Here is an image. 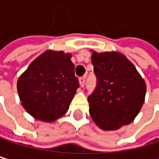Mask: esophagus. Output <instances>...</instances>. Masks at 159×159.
Listing matches in <instances>:
<instances>
[{"instance_id":"esophagus-1","label":"esophagus","mask_w":159,"mask_h":159,"mask_svg":"<svg viewBox=\"0 0 159 159\" xmlns=\"http://www.w3.org/2000/svg\"><path fill=\"white\" fill-rule=\"evenodd\" d=\"M85 81H86V78L85 77H80V78H79V83H80V86L81 87H84Z\"/></svg>"}]
</instances>
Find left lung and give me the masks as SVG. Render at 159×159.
Masks as SVG:
<instances>
[{
    "label": "left lung",
    "mask_w": 159,
    "mask_h": 159,
    "mask_svg": "<svg viewBox=\"0 0 159 159\" xmlns=\"http://www.w3.org/2000/svg\"><path fill=\"white\" fill-rule=\"evenodd\" d=\"M91 63L96 76V87L88 96L91 118L104 131L130 124L144 103L142 77L121 53L93 52Z\"/></svg>",
    "instance_id": "left-lung-1"
}]
</instances>
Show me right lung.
<instances>
[{
    "instance_id": "1",
    "label": "right lung",
    "mask_w": 159,
    "mask_h": 159,
    "mask_svg": "<svg viewBox=\"0 0 159 159\" xmlns=\"http://www.w3.org/2000/svg\"><path fill=\"white\" fill-rule=\"evenodd\" d=\"M71 54L48 50L29 65L17 83L23 107L36 119L52 122L64 115L80 87Z\"/></svg>"
}]
</instances>
